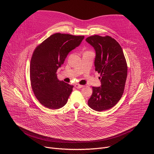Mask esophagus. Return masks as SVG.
<instances>
[{
  "label": "esophagus",
  "mask_w": 154,
  "mask_h": 154,
  "mask_svg": "<svg viewBox=\"0 0 154 154\" xmlns=\"http://www.w3.org/2000/svg\"><path fill=\"white\" fill-rule=\"evenodd\" d=\"M75 87L79 89V88H82L83 87V85H79V84H75Z\"/></svg>",
  "instance_id": "1"
}]
</instances>
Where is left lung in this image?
I'll list each match as a JSON object with an SVG mask.
<instances>
[{"label":"left lung","instance_id":"left-lung-1","mask_svg":"<svg viewBox=\"0 0 154 154\" xmlns=\"http://www.w3.org/2000/svg\"><path fill=\"white\" fill-rule=\"evenodd\" d=\"M86 42L96 51L95 70L100 74L101 86L93 87L88 104L97 112L113 107L121 99L127 75V62L119 44L111 36L93 35Z\"/></svg>","mask_w":154,"mask_h":154}]
</instances>
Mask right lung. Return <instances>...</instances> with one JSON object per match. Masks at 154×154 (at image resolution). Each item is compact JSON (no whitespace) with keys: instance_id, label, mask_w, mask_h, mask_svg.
Wrapping results in <instances>:
<instances>
[{"instance_id":"1","label":"right lung","mask_w":154,"mask_h":154,"mask_svg":"<svg viewBox=\"0 0 154 154\" xmlns=\"http://www.w3.org/2000/svg\"><path fill=\"white\" fill-rule=\"evenodd\" d=\"M83 39L84 36L57 33L35 48L30 65V82L35 96L43 106L55 109L67 103L74 86L60 81L57 71Z\"/></svg>"}]
</instances>
